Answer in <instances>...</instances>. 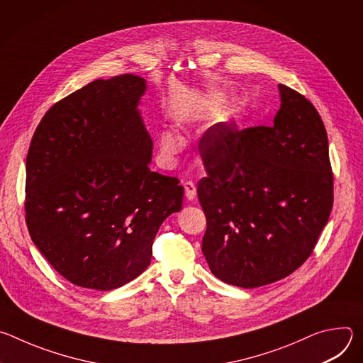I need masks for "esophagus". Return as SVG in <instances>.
<instances>
[{"label": "esophagus", "mask_w": 363, "mask_h": 363, "mask_svg": "<svg viewBox=\"0 0 363 363\" xmlns=\"http://www.w3.org/2000/svg\"><path fill=\"white\" fill-rule=\"evenodd\" d=\"M184 189H185V196L186 199L192 201L195 196H196V186L192 181H186L184 182Z\"/></svg>", "instance_id": "34e87169"}]
</instances>
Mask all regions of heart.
Wrapping results in <instances>:
<instances>
[{"instance_id":"heart-1","label":"heart","mask_w":363,"mask_h":363,"mask_svg":"<svg viewBox=\"0 0 363 363\" xmlns=\"http://www.w3.org/2000/svg\"><path fill=\"white\" fill-rule=\"evenodd\" d=\"M160 146L165 153H175L179 150L181 142L174 132L165 130L160 133Z\"/></svg>"}]
</instances>
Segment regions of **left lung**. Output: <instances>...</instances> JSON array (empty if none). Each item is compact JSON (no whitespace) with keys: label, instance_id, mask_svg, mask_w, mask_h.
I'll use <instances>...</instances> for the list:
<instances>
[{"label":"left lung","instance_id":"1","mask_svg":"<svg viewBox=\"0 0 363 363\" xmlns=\"http://www.w3.org/2000/svg\"><path fill=\"white\" fill-rule=\"evenodd\" d=\"M272 126L206 130L198 199L206 218L202 252L224 283L252 289L297 270L313 252L333 206L323 121L298 91L279 84Z\"/></svg>","mask_w":363,"mask_h":363}]
</instances>
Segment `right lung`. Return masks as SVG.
I'll return each mask as SVG.
<instances>
[{
  "label": "right lung",
  "instance_id": "right-lung-1",
  "mask_svg": "<svg viewBox=\"0 0 363 363\" xmlns=\"http://www.w3.org/2000/svg\"><path fill=\"white\" fill-rule=\"evenodd\" d=\"M145 80H94L51 106L26 164L33 242L70 283L113 290L150 263L161 224L182 208L184 186L149 169L152 139L138 111Z\"/></svg>",
  "mask_w": 363,
  "mask_h": 363
}]
</instances>
